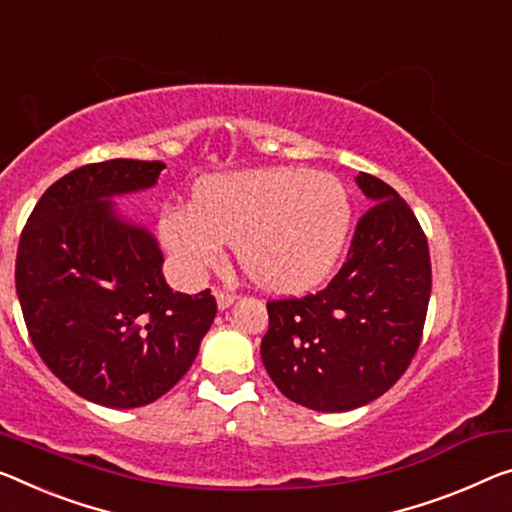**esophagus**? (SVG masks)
Returning <instances> with one entry per match:
<instances>
[{"mask_svg": "<svg viewBox=\"0 0 512 512\" xmlns=\"http://www.w3.org/2000/svg\"><path fill=\"white\" fill-rule=\"evenodd\" d=\"M215 300L219 309H229V306L235 302V295L233 293H224V290H215Z\"/></svg>", "mask_w": 512, "mask_h": 512, "instance_id": "esophagus-1", "label": "esophagus"}]
</instances>
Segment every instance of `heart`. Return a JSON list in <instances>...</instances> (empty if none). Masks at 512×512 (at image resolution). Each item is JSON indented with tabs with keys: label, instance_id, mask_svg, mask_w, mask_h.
<instances>
[{
	"label": "heart",
	"instance_id": "b5f03b06",
	"mask_svg": "<svg viewBox=\"0 0 512 512\" xmlns=\"http://www.w3.org/2000/svg\"><path fill=\"white\" fill-rule=\"evenodd\" d=\"M352 224L341 178L306 169H254L206 178L196 203L167 208L160 233L187 279H203L238 247L251 283L297 295L329 277Z\"/></svg>",
	"mask_w": 512,
	"mask_h": 512
}]
</instances>
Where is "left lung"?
Segmentation results:
<instances>
[{
    "label": "left lung",
    "mask_w": 512,
    "mask_h": 512,
    "mask_svg": "<svg viewBox=\"0 0 512 512\" xmlns=\"http://www.w3.org/2000/svg\"><path fill=\"white\" fill-rule=\"evenodd\" d=\"M371 208L325 290L267 302L261 359L283 396L316 412H348L389 391L419 348L432 272L412 208L384 180L359 174Z\"/></svg>",
    "instance_id": "obj_1"
}]
</instances>
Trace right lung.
<instances>
[{"mask_svg":"<svg viewBox=\"0 0 512 512\" xmlns=\"http://www.w3.org/2000/svg\"><path fill=\"white\" fill-rule=\"evenodd\" d=\"M164 167L116 157L70 171L20 235L15 290L31 343L70 391L112 410L164 396L217 316L210 290L169 288L155 235L114 201L151 190Z\"/></svg>","mask_w":512,"mask_h":512,"instance_id":"obj_1","label":"right lung"}]
</instances>
